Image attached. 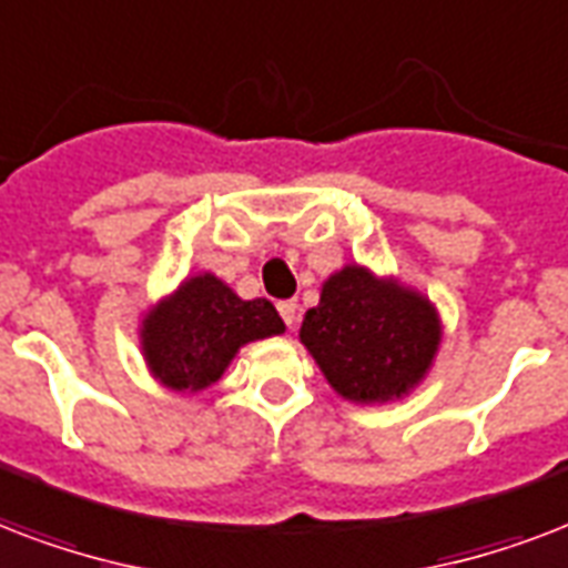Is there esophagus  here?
Instances as JSON below:
<instances>
[{
  "mask_svg": "<svg viewBox=\"0 0 568 568\" xmlns=\"http://www.w3.org/2000/svg\"><path fill=\"white\" fill-rule=\"evenodd\" d=\"M278 314H281V320H284V323L290 325V328H296V323H298V305H296V302H293V298H287V302H278Z\"/></svg>",
  "mask_w": 568,
  "mask_h": 568,
  "instance_id": "esophagus-1",
  "label": "esophagus"
}]
</instances>
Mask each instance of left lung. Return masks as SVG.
I'll list each match as a JSON object with an SVG mask.
<instances>
[{"instance_id":"1","label":"left lung","mask_w":568,"mask_h":568,"mask_svg":"<svg viewBox=\"0 0 568 568\" xmlns=\"http://www.w3.org/2000/svg\"><path fill=\"white\" fill-rule=\"evenodd\" d=\"M433 305L399 284L346 266L325 281L302 323V344L337 394L382 403L415 388L438 346Z\"/></svg>"}]
</instances>
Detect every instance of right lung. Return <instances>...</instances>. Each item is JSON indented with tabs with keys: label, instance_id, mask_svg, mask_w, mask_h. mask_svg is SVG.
Returning a JSON list of instances; mask_svg holds the SVG:
<instances>
[{
	"label": "right lung",
	"instance_id": "add662e5",
	"mask_svg": "<svg viewBox=\"0 0 568 568\" xmlns=\"http://www.w3.org/2000/svg\"><path fill=\"white\" fill-rule=\"evenodd\" d=\"M281 332L272 302H243L215 275H195L144 320V358L169 388L201 390L222 376L240 346Z\"/></svg>",
	"mask_w": 568,
	"mask_h": 568
}]
</instances>
